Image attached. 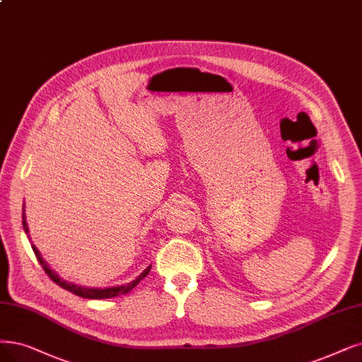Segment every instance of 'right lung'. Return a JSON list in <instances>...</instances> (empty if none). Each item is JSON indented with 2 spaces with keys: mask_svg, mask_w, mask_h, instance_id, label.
I'll return each mask as SVG.
<instances>
[{
  "mask_svg": "<svg viewBox=\"0 0 362 362\" xmlns=\"http://www.w3.org/2000/svg\"><path fill=\"white\" fill-rule=\"evenodd\" d=\"M22 223H23L25 231L28 233V224H26V216H25V205H23V214H22ZM33 250H34V254H35V257H37V259H38V263L41 264L42 270H45V272L47 273V276H49L54 284H57L61 288H64V290H66V291H69V293H72V294H76V296H78V297H83V298H112V297H117V296H120V294H126V293L131 291L132 288H135V286L141 282V279L146 278L147 274L150 273V270H151V266L147 267L146 270H144V272L139 274V276H138L134 282L127 284V285L103 288V290H100V288H84V286H77V285H74V284H68V282L59 279V276H57V274L49 267V264L45 262V259H42L41 254L38 252V250L34 247V245H33Z\"/></svg>",
  "mask_w": 362,
  "mask_h": 362,
  "instance_id": "right-lung-1",
  "label": "right lung"
}]
</instances>
